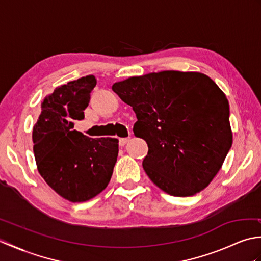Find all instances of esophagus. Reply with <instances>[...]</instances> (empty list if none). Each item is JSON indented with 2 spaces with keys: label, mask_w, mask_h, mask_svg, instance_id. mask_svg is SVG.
<instances>
[{
  "label": "esophagus",
  "mask_w": 261,
  "mask_h": 261,
  "mask_svg": "<svg viewBox=\"0 0 261 261\" xmlns=\"http://www.w3.org/2000/svg\"><path fill=\"white\" fill-rule=\"evenodd\" d=\"M129 141H130V138H121L119 141V145L120 147H124Z\"/></svg>",
  "instance_id": "1"
}]
</instances>
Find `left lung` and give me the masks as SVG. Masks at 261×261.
Returning a JSON list of instances; mask_svg holds the SVG:
<instances>
[{"label":"left lung","mask_w":261,"mask_h":261,"mask_svg":"<svg viewBox=\"0 0 261 261\" xmlns=\"http://www.w3.org/2000/svg\"><path fill=\"white\" fill-rule=\"evenodd\" d=\"M112 90L136 112L135 136L148 145L149 178L173 196L210 185L232 146L229 102L207 75L164 70L116 82Z\"/></svg>","instance_id":"left-lung-1"}]
</instances>
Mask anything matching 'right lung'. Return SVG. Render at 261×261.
Masks as SVG:
<instances>
[{
	"label": "right lung",
	"instance_id": "1",
	"mask_svg": "<svg viewBox=\"0 0 261 261\" xmlns=\"http://www.w3.org/2000/svg\"><path fill=\"white\" fill-rule=\"evenodd\" d=\"M94 75L55 88L41 103L33 125V152L39 174L49 187L69 202H86L109 185L119 153L115 138L92 139L73 130L75 120L84 119Z\"/></svg>",
	"mask_w": 261,
	"mask_h": 261
}]
</instances>
